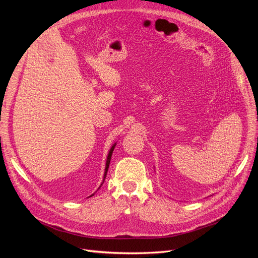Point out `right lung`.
Segmentation results:
<instances>
[{"label": "right lung", "instance_id": "right-lung-1", "mask_svg": "<svg viewBox=\"0 0 258 258\" xmlns=\"http://www.w3.org/2000/svg\"><path fill=\"white\" fill-rule=\"evenodd\" d=\"M114 147H115V144L112 146V148L110 150V153H108V156H107V159H106V166H105V172H104V178H103V182L105 179V176H106V173H107V169H108V166H110V161H111V157H112V154H113V151H114ZM102 185V184H101ZM92 196V195H91Z\"/></svg>", "mask_w": 258, "mask_h": 258}]
</instances>
